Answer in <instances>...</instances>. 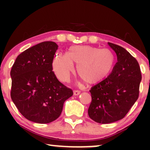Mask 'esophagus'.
<instances>
[{
	"label": "esophagus",
	"instance_id": "obj_1",
	"mask_svg": "<svg viewBox=\"0 0 150 150\" xmlns=\"http://www.w3.org/2000/svg\"><path fill=\"white\" fill-rule=\"evenodd\" d=\"M80 93H81V91H79V90H74V96H79Z\"/></svg>",
	"mask_w": 150,
	"mask_h": 150
}]
</instances>
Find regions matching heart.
I'll return each instance as SVG.
<instances>
[{"mask_svg": "<svg viewBox=\"0 0 150 150\" xmlns=\"http://www.w3.org/2000/svg\"><path fill=\"white\" fill-rule=\"evenodd\" d=\"M77 63L79 76L88 84H95L105 79L114 68L115 57L108 49L92 46H73L67 56L58 54L52 61L53 71L57 79L67 82Z\"/></svg>", "mask_w": 150, "mask_h": 150, "instance_id": "b5f03b06", "label": "heart"}]
</instances>
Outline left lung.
Returning a JSON list of instances; mask_svg holds the SVG:
<instances>
[{"instance_id": "left-lung-1", "label": "left lung", "mask_w": 150, "mask_h": 150, "mask_svg": "<svg viewBox=\"0 0 150 150\" xmlns=\"http://www.w3.org/2000/svg\"><path fill=\"white\" fill-rule=\"evenodd\" d=\"M117 62L108 76L91 87L89 117L100 124L122 120L139 98L141 72L138 61L126 49L108 43Z\"/></svg>"}]
</instances>
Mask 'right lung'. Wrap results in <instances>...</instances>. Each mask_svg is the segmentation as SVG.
Here are the masks:
<instances>
[{
    "instance_id": "obj_1",
    "label": "right lung",
    "mask_w": 150,
    "mask_h": 150,
    "mask_svg": "<svg viewBox=\"0 0 150 150\" xmlns=\"http://www.w3.org/2000/svg\"><path fill=\"white\" fill-rule=\"evenodd\" d=\"M58 45L44 42L18 55L12 66L11 98L28 120L48 124L62 112L72 90L58 81L52 71V61Z\"/></svg>"
}]
</instances>
